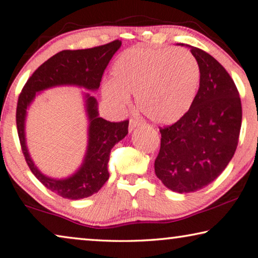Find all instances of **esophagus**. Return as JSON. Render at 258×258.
Listing matches in <instances>:
<instances>
[{
    "label": "esophagus",
    "mask_w": 258,
    "mask_h": 258,
    "mask_svg": "<svg viewBox=\"0 0 258 258\" xmlns=\"http://www.w3.org/2000/svg\"><path fill=\"white\" fill-rule=\"evenodd\" d=\"M138 126H140V121H138L137 119H130V125H128L130 132H132V131L136 130Z\"/></svg>",
    "instance_id": "obj_1"
}]
</instances>
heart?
I'll return each instance as SVG.
<instances>
[{"instance_id":"1","label":"heart","mask_w":258,"mask_h":258,"mask_svg":"<svg viewBox=\"0 0 258 258\" xmlns=\"http://www.w3.org/2000/svg\"><path fill=\"white\" fill-rule=\"evenodd\" d=\"M111 76L102 86L105 102L122 110L133 94L140 112L162 125L173 124L185 116L200 83L199 64L182 48L127 49L114 60Z\"/></svg>"}]
</instances>
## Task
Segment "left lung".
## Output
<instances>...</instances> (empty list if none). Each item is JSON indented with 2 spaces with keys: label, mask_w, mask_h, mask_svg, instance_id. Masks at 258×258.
<instances>
[{
  "label": "left lung",
  "mask_w": 258,
  "mask_h": 258,
  "mask_svg": "<svg viewBox=\"0 0 258 258\" xmlns=\"http://www.w3.org/2000/svg\"><path fill=\"white\" fill-rule=\"evenodd\" d=\"M186 47L199 64L200 87L185 116L159 130L155 159L157 178L180 194L201 189L223 172L235 153L242 119L239 92L223 65L201 49Z\"/></svg>",
  "instance_id": "8db88e82"
}]
</instances>
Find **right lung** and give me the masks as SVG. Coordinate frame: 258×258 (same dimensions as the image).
<instances>
[{
  "instance_id": "1",
  "label": "right lung",
  "mask_w": 258,
  "mask_h": 258,
  "mask_svg": "<svg viewBox=\"0 0 258 258\" xmlns=\"http://www.w3.org/2000/svg\"><path fill=\"white\" fill-rule=\"evenodd\" d=\"M121 46L114 40L104 46L63 50L50 57L38 68L20 93L16 121L18 137L27 165L48 189L69 200L88 198L99 191L109 179L108 162L112 147L128 133V120L111 122L100 117L99 103L92 94L83 92L88 117V147L83 163L72 175L65 178H52L41 173L30 157L26 144L27 110L40 92L60 85H75L89 92H96L105 68Z\"/></svg>"
}]
</instances>
